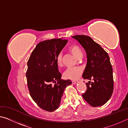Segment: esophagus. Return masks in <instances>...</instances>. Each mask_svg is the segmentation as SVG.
Returning a JSON list of instances; mask_svg holds the SVG:
<instances>
[{"label":"esophagus","mask_w":128,"mask_h":128,"mask_svg":"<svg viewBox=\"0 0 128 128\" xmlns=\"http://www.w3.org/2000/svg\"><path fill=\"white\" fill-rule=\"evenodd\" d=\"M78 82V81H72V83L73 84H77Z\"/></svg>","instance_id":"34e87169"}]
</instances>
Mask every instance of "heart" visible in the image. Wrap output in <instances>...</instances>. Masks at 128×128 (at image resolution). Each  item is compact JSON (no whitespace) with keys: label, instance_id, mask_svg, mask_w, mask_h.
<instances>
[{"label":"heart","instance_id":"heart-1","mask_svg":"<svg viewBox=\"0 0 128 128\" xmlns=\"http://www.w3.org/2000/svg\"><path fill=\"white\" fill-rule=\"evenodd\" d=\"M69 51L74 55L77 59H81L82 56V50L80 47L76 44H73L69 47ZM62 54H59L56 58V62L59 66H61L62 64ZM83 70L81 67H71L66 69V70L64 72L63 76L65 78L74 80L81 76L82 74Z\"/></svg>","mask_w":128,"mask_h":128}]
</instances>
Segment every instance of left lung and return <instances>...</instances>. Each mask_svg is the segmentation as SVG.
Returning a JSON list of instances; mask_svg holds the SVG:
<instances>
[{
  "mask_svg": "<svg viewBox=\"0 0 128 128\" xmlns=\"http://www.w3.org/2000/svg\"><path fill=\"white\" fill-rule=\"evenodd\" d=\"M84 47L87 55V64L82 75L84 79L94 80L86 83L87 89L84 99L92 107L104 104L114 90L113 70L107 52L90 36H73Z\"/></svg>",
  "mask_w": 128,
  "mask_h": 128,
  "instance_id": "left-lung-1",
  "label": "left lung"
}]
</instances>
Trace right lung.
I'll return each mask as SVG.
<instances>
[{
  "label": "right lung",
  "instance_id": "obj_1",
  "mask_svg": "<svg viewBox=\"0 0 128 128\" xmlns=\"http://www.w3.org/2000/svg\"><path fill=\"white\" fill-rule=\"evenodd\" d=\"M68 40L52 39L38 43L28 62L26 72L29 93L33 100L45 111L59 108L64 91L70 80L61 79L56 58Z\"/></svg>",
  "mask_w": 128,
  "mask_h": 128
}]
</instances>
